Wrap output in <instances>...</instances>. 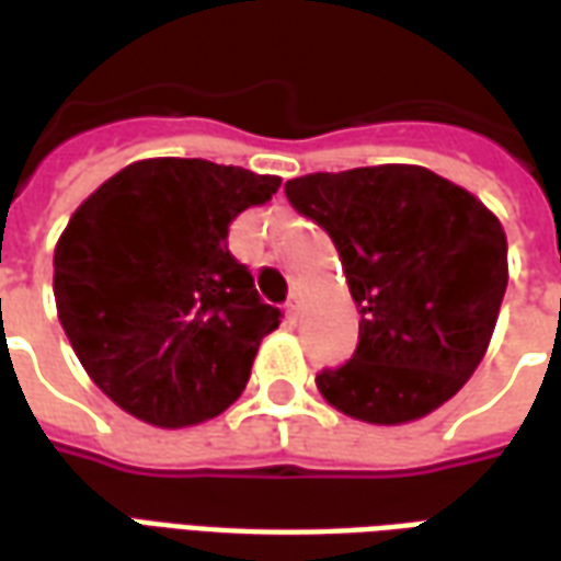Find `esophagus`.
I'll use <instances>...</instances> for the list:
<instances>
[{
  "mask_svg": "<svg viewBox=\"0 0 561 561\" xmlns=\"http://www.w3.org/2000/svg\"><path fill=\"white\" fill-rule=\"evenodd\" d=\"M300 309H304V297L294 291L291 297H288V304H285V312H288V318H291V321H297V318H300Z\"/></svg>",
  "mask_w": 561,
  "mask_h": 561,
  "instance_id": "1",
  "label": "esophagus"
}]
</instances>
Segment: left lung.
Wrapping results in <instances>:
<instances>
[{
    "label": "left lung",
    "instance_id": "left-lung-1",
    "mask_svg": "<svg viewBox=\"0 0 561 561\" xmlns=\"http://www.w3.org/2000/svg\"><path fill=\"white\" fill-rule=\"evenodd\" d=\"M291 207L324 228L360 309L357 348L321 397L366 423L438 409L481 364L507 288V240L481 201L414 164L306 173Z\"/></svg>",
    "mask_w": 561,
    "mask_h": 561
}]
</instances>
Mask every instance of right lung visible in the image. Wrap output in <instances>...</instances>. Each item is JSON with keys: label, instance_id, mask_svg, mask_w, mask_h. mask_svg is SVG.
Here are the masks:
<instances>
[{"label": "right lung", "instance_id": "add662e5", "mask_svg": "<svg viewBox=\"0 0 561 561\" xmlns=\"http://www.w3.org/2000/svg\"><path fill=\"white\" fill-rule=\"evenodd\" d=\"M279 176L147 159L92 192L54 252L59 321L111 400L156 426L225 412L282 312L228 249V225Z\"/></svg>", "mask_w": 561, "mask_h": 561}]
</instances>
